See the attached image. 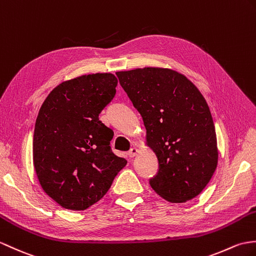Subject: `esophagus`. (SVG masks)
<instances>
[{"label": "esophagus", "instance_id": "34e87169", "mask_svg": "<svg viewBox=\"0 0 256 256\" xmlns=\"http://www.w3.org/2000/svg\"><path fill=\"white\" fill-rule=\"evenodd\" d=\"M138 150L136 147H132L130 148V150H128V156L130 157V158H133V157H135L136 155H138Z\"/></svg>", "mask_w": 256, "mask_h": 256}]
</instances>
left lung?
Instances as JSON below:
<instances>
[{
  "instance_id": "1",
  "label": "left lung",
  "mask_w": 256,
  "mask_h": 256,
  "mask_svg": "<svg viewBox=\"0 0 256 256\" xmlns=\"http://www.w3.org/2000/svg\"><path fill=\"white\" fill-rule=\"evenodd\" d=\"M116 76L142 118L146 145L158 158L159 171L150 186L171 203L194 198L218 164L215 126L203 94L171 68H135Z\"/></svg>"
}]
</instances>
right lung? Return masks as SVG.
<instances>
[{
	"instance_id": "1",
	"label": "right lung",
	"mask_w": 256,
	"mask_h": 256,
	"mask_svg": "<svg viewBox=\"0 0 256 256\" xmlns=\"http://www.w3.org/2000/svg\"><path fill=\"white\" fill-rule=\"evenodd\" d=\"M111 73L75 77L48 94L36 120L34 167L44 191L70 210H85L108 192L128 162L116 156L114 132L99 114L116 94Z\"/></svg>"
}]
</instances>
